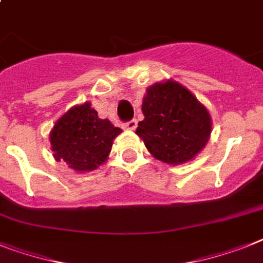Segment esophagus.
Here are the masks:
<instances>
[{"instance_id":"34e87169","label":"esophagus","mask_w":263,"mask_h":263,"mask_svg":"<svg viewBox=\"0 0 263 263\" xmlns=\"http://www.w3.org/2000/svg\"><path fill=\"white\" fill-rule=\"evenodd\" d=\"M124 129H129V131H134L136 127H138V120L136 119H132L129 121H125L124 124H123Z\"/></svg>"}]
</instances>
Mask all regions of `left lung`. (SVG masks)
Returning <instances> with one entry per match:
<instances>
[{
  "instance_id": "obj_1",
  "label": "left lung",
  "mask_w": 263,
  "mask_h": 263,
  "mask_svg": "<svg viewBox=\"0 0 263 263\" xmlns=\"http://www.w3.org/2000/svg\"><path fill=\"white\" fill-rule=\"evenodd\" d=\"M144 120L136 134L151 155L168 164L189 162L206 145L211 134L207 109L176 81L156 83L147 89L142 107Z\"/></svg>"
}]
</instances>
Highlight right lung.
I'll use <instances>...</instances> for the list:
<instances>
[{"instance_id": "1", "label": "right lung", "mask_w": 263, "mask_h": 263, "mask_svg": "<svg viewBox=\"0 0 263 263\" xmlns=\"http://www.w3.org/2000/svg\"><path fill=\"white\" fill-rule=\"evenodd\" d=\"M121 129L107 119H99L89 103L70 108L56 121L50 144L56 160L76 171H92L105 162L114 139Z\"/></svg>"}]
</instances>
